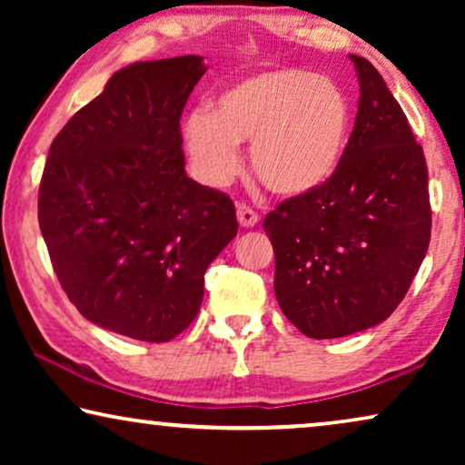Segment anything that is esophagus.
<instances>
[{"label":"esophagus","instance_id":"obj_1","mask_svg":"<svg viewBox=\"0 0 465 465\" xmlns=\"http://www.w3.org/2000/svg\"><path fill=\"white\" fill-rule=\"evenodd\" d=\"M237 218H239V224L245 226V228H252L258 224L260 215L253 212L250 205H245V203H239L237 205Z\"/></svg>","mask_w":465,"mask_h":465}]
</instances>
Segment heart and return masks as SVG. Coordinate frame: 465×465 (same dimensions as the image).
Segmentation results:
<instances>
[{
	"label": "heart",
	"mask_w": 465,
	"mask_h": 465,
	"mask_svg": "<svg viewBox=\"0 0 465 465\" xmlns=\"http://www.w3.org/2000/svg\"><path fill=\"white\" fill-rule=\"evenodd\" d=\"M351 129V101L336 82L283 67L226 88L213 112L194 110L183 123V143L201 180L222 188L241 171L239 143L252 142L258 180L275 194L301 196L336 175Z\"/></svg>",
	"instance_id": "obj_1"
}]
</instances>
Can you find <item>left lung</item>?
<instances>
[{
    "label": "left lung",
    "mask_w": 465,
    "mask_h": 465,
    "mask_svg": "<svg viewBox=\"0 0 465 465\" xmlns=\"http://www.w3.org/2000/svg\"><path fill=\"white\" fill-rule=\"evenodd\" d=\"M345 158L326 186L266 213L275 296L311 339L377 326L409 292L431 234L428 164L402 107L364 56Z\"/></svg>",
    "instance_id": "1"
}]
</instances>
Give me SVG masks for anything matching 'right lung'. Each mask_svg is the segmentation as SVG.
<instances>
[{"label":"right lung","mask_w":465,"mask_h":465,"mask_svg":"<svg viewBox=\"0 0 465 465\" xmlns=\"http://www.w3.org/2000/svg\"><path fill=\"white\" fill-rule=\"evenodd\" d=\"M201 56L139 61L69 118L48 150L37 220L75 309L167 342L199 313L205 271L239 231L231 196L183 171L180 118Z\"/></svg>","instance_id":"1"}]
</instances>
